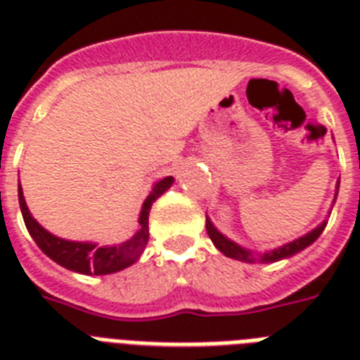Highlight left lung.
<instances>
[{
    "instance_id": "1",
    "label": "left lung",
    "mask_w": 360,
    "mask_h": 360,
    "mask_svg": "<svg viewBox=\"0 0 360 360\" xmlns=\"http://www.w3.org/2000/svg\"><path fill=\"white\" fill-rule=\"evenodd\" d=\"M337 193H338V184H337ZM337 193H335V200H337ZM331 210H333V207H331ZM326 224H328V221H323L322 224H319L314 230L305 233L304 237H298V239L292 240V243H287V245L280 246V248H274V250L266 252V254L263 255H255L252 250H246V248H243V246H239L237 243H233V240H230L228 237L222 236L221 231L213 226V222L206 217L207 236H210V239L213 240V245L217 246V250H221L226 257H231V259H237V261H245V263H257V261H259V263H274V261L287 259V257H290V255L298 254V252H302L304 248H307L309 245H313L314 240L319 239L320 233L323 231Z\"/></svg>"
}]
</instances>
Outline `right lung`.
Wrapping results in <instances>:
<instances>
[{
    "mask_svg": "<svg viewBox=\"0 0 360 360\" xmlns=\"http://www.w3.org/2000/svg\"><path fill=\"white\" fill-rule=\"evenodd\" d=\"M173 182L174 178L167 176L154 184L153 191L148 193V197L145 198L141 213H139L138 231L129 240L114 246H99L97 243H77V240L60 239V237L49 233L46 228H41L38 224L37 219H32L31 212H29V207L25 204V198H23L20 182H18V200H20L27 230H29L31 237L38 245V248L47 257H51L60 266L79 272V274L105 276L120 272V270L127 269V266H130L139 259V255L145 250L148 240V212H150V206H153V202L156 198L162 197L163 193L173 186Z\"/></svg>",
    "mask_w": 360,
    "mask_h": 360,
    "instance_id": "1",
    "label": "right lung"
}]
</instances>
